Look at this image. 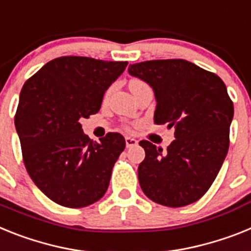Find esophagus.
<instances>
[{
  "mask_svg": "<svg viewBox=\"0 0 251 251\" xmlns=\"http://www.w3.org/2000/svg\"><path fill=\"white\" fill-rule=\"evenodd\" d=\"M125 142H126V147H127V148H130V147H135V145L138 144V140L134 138H130V136L125 138Z\"/></svg>",
  "mask_w": 251,
  "mask_h": 251,
  "instance_id": "1",
  "label": "esophagus"
}]
</instances>
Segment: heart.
<instances>
[{
  "mask_svg": "<svg viewBox=\"0 0 251 251\" xmlns=\"http://www.w3.org/2000/svg\"><path fill=\"white\" fill-rule=\"evenodd\" d=\"M131 81H139V80H135V79H134V80H131Z\"/></svg>",
  "mask_w": 251,
  "mask_h": 251,
  "instance_id": "heart-1",
  "label": "heart"
}]
</instances>
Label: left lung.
Wrapping results in <instances>:
<instances>
[{"label":"left lung","instance_id":"8db88e82","mask_svg":"<svg viewBox=\"0 0 251 251\" xmlns=\"http://www.w3.org/2000/svg\"><path fill=\"white\" fill-rule=\"evenodd\" d=\"M129 74L153 88L154 122L175 129L163 151L148 140L139 165L144 194L166 207H185L209 190L226 158L233 103L218 75L181 58L130 65Z\"/></svg>","mask_w":251,"mask_h":251}]
</instances>
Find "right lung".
Here are the masks:
<instances>
[{
	"label": "right lung",
	"mask_w": 251,
	"mask_h": 251,
	"mask_svg": "<svg viewBox=\"0 0 251 251\" xmlns=\"http://www.w3.org/2000/svg\"><path fill=\"white\" fill-rule=\"evenodd\" d=\"M126 66V61L62 56L29 77L20 92L15 127L25 168L39 190L62 207H88L108 189L125 139L108 132L93 142L80 120L100 111L103 94Z\"/></svg>",
	"instance_id": "add662e5"
}]
</instances>
